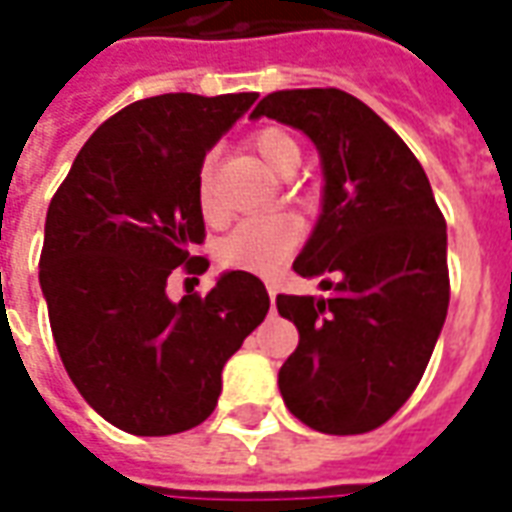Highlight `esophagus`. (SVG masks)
<instances>
[{
    "mask_svg": "<svg viewBox=\"0 0 512 512\" xmlns=\"http://www.w3.org/2000/svg\"><path fill=\"white\" fill-rule=\"evenodd\" d=\"M268 299H271V307H274V299H277V285H266Z\"/></svg>",
    "mask_w": 512,
    "mask_h": 512,
    "instance_id": "obj_1",
    "label": "esophagus"
}]
</instances>
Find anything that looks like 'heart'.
I'll use <instances>...</instances> for the list:
<instances>
[{
    "label": "heart",
    "mask_w": 512,
    "mask_h": 512,
    "mask_svg": "<svg viewBox=\"0 0 512 512\" xmlns=\"http://www.w3.org/2000/svg\"><path fill=\"white\" fill-rule=\"evenodd\" d=\"M252 147L257 156L279 175H290L299 167L301 150L299 142L282 131V128H263L252 136ZM197 202L205 219L219 216V202L213 197V169L211 161H205L197 172ZM301 241L299 216L288 211L260 213L249 216L241 224H235L227 238L219 246V260L227 268L252 271V274H274Z\"/></svg>",
    "instance_id": "obj_1"
}]
</instances>
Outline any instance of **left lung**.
<instances>
[{
	"mask_svg": "<svg viewBox=\"0 0 512 512\" xmlns=\"http://www.w3.org/2000/svg\"><path fill=\"white\" fill-rule=\"evenodd\" d=\"M252 117L304 131L326 175L321 219L293 271L334 293L277 296L299 329L279 392L312 430L381 428L417 389L450 304L447 222L428 175L370 106L337 87L279 90Z\"/></svg>",
	"mask_w": 512,
	"mask_h": 512,
	"instance_id": "left-lung-1",
	"label": "left lung"
}]
</instances>
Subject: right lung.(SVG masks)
Wrapping results in <instances>:
<instances>
[{"label":"right lung","mask_w":512,"mask_h":512,"mask_svg":"<svg viewBox=\"0 0 512 512\" xmlns=\"http://www.w3.org/2000/svg\"><path fill=\"white\" fill-rule=\"evenodd\" d=\"M257 93H167L106 120L46 213L40 288L54 343L90 406L134 436H172L211 417L222 367L263 323L266 285L230 271L205 296H167L169 274L208 260L197 172Z\"/></svg>","instance_id":"add662e5"}]
</instances>
